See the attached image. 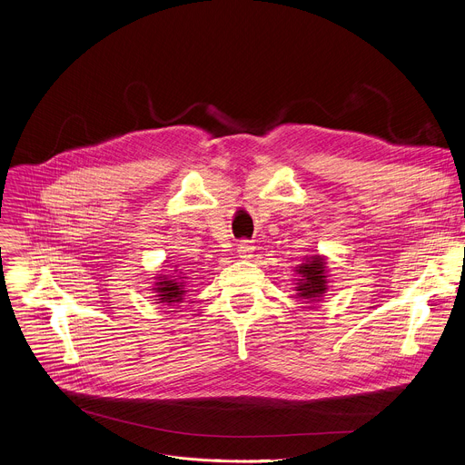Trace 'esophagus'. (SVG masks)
<instances>
[{"instance_id": "obj_1", "label": "esophagus", "mask_w": 465, "mask_h": 465, "mask_svg": "<svg viewBox=\"0 0 465 465\" xmlns=\"http://www.w3.org/2000/svg\"><path fill=\"white\" fill-rule=\"evenodd\" d=\"M253 244L252 242H248V241H241L239 244H237V253H239V257H242V259H250L252 255H253Z\"/></svg>"}]
</instances>
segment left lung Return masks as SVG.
<instances>
[{
  "mask_svg": "<svg viewBox=\"0 0 465 465\" xmlns=\"http://www.w3.org/2000/svg\"><path fill=\"white\" fill-rule=\"evenodd\" d=\"M298 283L294 287L296 296L307 300L309 303L318 302L327 292V267H325V257L323 255H311L296 267Z\"/></svg>",
  "mask_w": 465,
  "mask_h": 465,
  "instance_id": "1",
  "label": "left lung"
}]
</instances>
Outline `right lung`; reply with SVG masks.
I'll list each match as a JSON object with an SVG mask.
<instances>
[{
    "mask_svg": "<svg viewBox=\"0 0 465 465\" xmlns=\"http://www.w3.org/2000/svg\"><path fill=\"white\" fill-rule=\"evenodd\" d=\"M176 272V271H174ZM185 274L180 272L178 276H169V274H160L156 278V283H154V292L158 296V303H180L185 296Z\"/></svg>",
    "mask_w": 465,
    "mask_h": 465,
    "instance_id": "obj_1",
    "label": "right lung"
}]
</instances>
